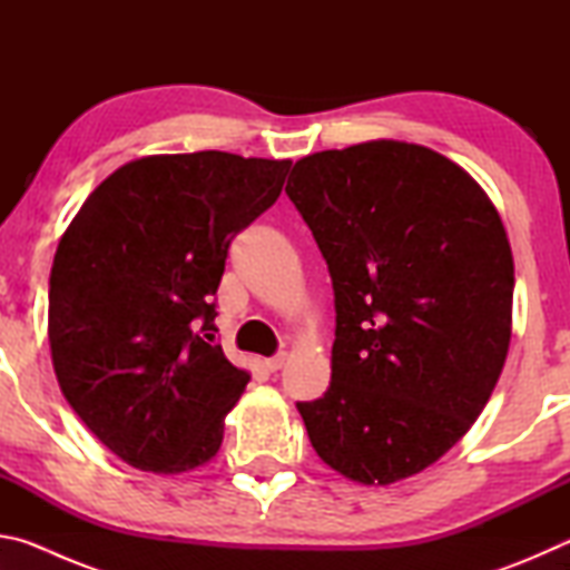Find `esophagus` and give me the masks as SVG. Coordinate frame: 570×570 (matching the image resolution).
Returning a JSON list of instances; mask_svg holds the SVG:
<instances>
[{"label":"esophagus","instance_id":"obj_1","mask_svg":"<svg viewBox=\"0 0 570 570\" xmlns=\"http://www.w3.org/2000/svg\"><path fill=\"white\" fill-rule=\"evenodd\" d=\"M284 364H286V354H276V356H272V360H264V362H262V366H264V370H266L268 374L278 372Z\"/></svg>","mask_w":570,"mask_h":570}]
</instances>
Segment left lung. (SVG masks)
<instances>
[{
	"label": "left lung",
	"mask_w": 570,
	"mask_h": 570,
	"mask_svg": "<svg viewBox=\"0 0 570 570\" xmlns=\"http://www.w3.org/2000/svg\"><path fill=\"white\" fill-rule=\"evenodd\" d=\"M288 198L334 286L324 397L298 402L326 465L392 485L472 428L513 334V250L488 193L458 163L404 140L296 160Z\"/></svg>",
	"instance_id": "obj_1"
}]
</instances>
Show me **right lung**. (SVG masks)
Returning <instances> with one entry per match:
<instances>
[{
	"mask_svg": "<svg viewBox=\"0 0 570 570\" xmlns=\"http://www.w3.org/2000/svg\"><path fill=\"white\" fill-rule=\"evenodd\" d=\"M292 160L200 150L125 163L95 188L50 274L52 366L70 407L128 465H208L250 374L214 330L230 238L282 193Z\"/></svg>",
	"mask_w": 570,
	"mask_h": 570,
	"instance_id": "obj_1",
	"label": "right lung"
}]
</instances>
